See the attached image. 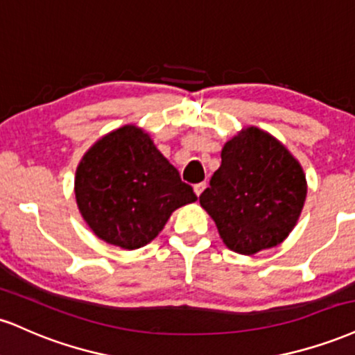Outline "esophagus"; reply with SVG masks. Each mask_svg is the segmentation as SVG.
<instances>
[{
  "label": "esophagus",
  "instance_id": "esophagus-1",
  "mask_svg": "<svg viewBox=\"0 0 355 355\" xmlns=\"http://www.w3.org/2000/svg\"><path fill=\"white\" fill-rule=\"evenodd\" d=\"M204 189H206V182H199V184H194V193L198 196H201Z\"/></svg>",
  "mask_w": 355,
  "mask_h": 355
}]
</instances>
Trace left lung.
I'll return each instance as SVG.
<instances>
[{"instance_id":"1","label":"left lung","mask_w":355,"mask_h":355,"mask_svg":"<svg viewBox=\"0 0 355 355\" xmlns=\"http://www.w3.org/2000/svg\"><path fill=\"white\" fill-rule=\"evenodd\" d=\"M223 162L199 196L223 243L244 256L276 248L293 232L307 196L304 169L281 141L256 126L224 144Z\"/></svg>"}]
</instances>
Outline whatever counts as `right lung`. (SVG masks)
I'll list each match as a JSON object with an SVG mask.
<instances>
[{
	"label": "right lung",
	"instance_id": "add662e5",
	"mask_svg": "<svg viewBox=\"0 0 355 355\" xmlns=\"http://www.w3.org/2000/svg\"><path fill=\"white\" fill-rule=\"evenodd\" d=\"M74 196L91 231L128 251L151 243L174 211L198 201L136 124L107 132L87 149L76 168Z\"/></svg>",
	"mask_w": 355,
	"mask_h": 355
}]
</instances>
